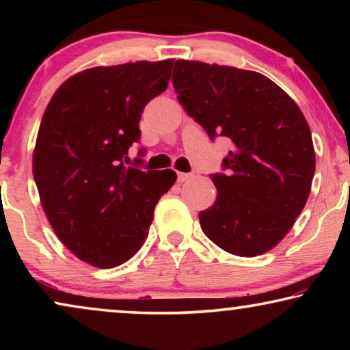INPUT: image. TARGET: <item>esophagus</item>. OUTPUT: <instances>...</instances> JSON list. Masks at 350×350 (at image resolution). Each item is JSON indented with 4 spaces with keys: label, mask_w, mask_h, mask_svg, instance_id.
I'll list each match as a JSON object with an SVG mask.
<instances>
[{
    "label": "esophagus",
    "mask_w": 350,
    "mask_h": 350,
    "mask_svg": "<svg viewBox=\"0 0 350 350\" xmlns=\"http://www.w3.org/2000/svg\"><path fill=\"white\" fill-rule=\"evenodd\" d=\"M191 176H193V174H185V172H178V174H176V180H178V183H183V181L189 180Z\"/></svg>",
    "instance_id": "obj_1"
}]
</instances>
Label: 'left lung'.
<instances>
[{
    "label": "left lung",
    "instance_id": "obj_1",
    "mask_svg": "<svg viewBox=\"0 0 350 350\" xmlns=\"http://www.w3.org/2000/svg\"><path fill=\"white\" fill-rule=\"evenodd\" d=\"M178 102L208 137L232 150L218 191L199 213L205 236L237 256L269 252L286 236L309 198L315 152L309 124L288 94L256 71L176 60Z\"/></svg>",
    "mask_w": 350,
    "mask_h": 350
}]
</instances>
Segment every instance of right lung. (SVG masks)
<instances>
[{
	"label": "right lung",
	"instance_id": "add662e5",
	"mask_svg": "<svg viewBox=\"0 0 350 350\" xmlns=\"http://www.w3.org/2000/svg\"><path fill=\"white\" fill-rule=\"evenodd\" d=\"M174 60L95 66L71 76L47 105L33 178L52 229L89 265L114 267L138 252L174 170L126 167L146 103L169 85ZM142 159H137V165Z\"/></svg>",
	"mask_w": 350,
	"mask_h": 350
}]
</instances>
